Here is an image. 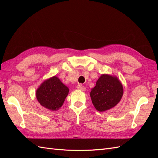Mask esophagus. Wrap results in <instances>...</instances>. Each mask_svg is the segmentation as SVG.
Segmentation results:
<instances>
[{
    "mask_svg": "<svg viewBox=\"0 0 158 158\" xmlns=\"http://www.w3.org/2000/svg\"><path fill=\"white\" fill-rule=\"evenodd\" d=\"M77 89H78L79 90H81V91H83V92H84V91L85 90V88L82 84H78L77 85Z\"/></svg>",
    "mask_w": 158,
    "mask_h": 158,
    "instance_id": "esophagus-1",
    "label": "esophagus"
}]
</instances>
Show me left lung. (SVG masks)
<instances>
[{"instance_id":"left-lung-1","label":"left lung","mask_w":158,"mask_h":158,"mask_svg":"<svg viewBox=\"0 0 158 158\" xmlns=\"http://www.w3.org/2000/svg\"><path fill=\"white\" fill-rule=\"evenodd\" d=\"M89 95L95 108L103 112L114 107L121 101L123 87L116 76L102 74Z\"/></svg>"}]
</instances>
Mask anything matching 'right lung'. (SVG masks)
Here are the masks:
<instances>
[{
  "instance_id": "right-lung-1",
  "label": "right lung",
  "mask_w": 158,
  "mask_h": 158,
  "mask_svg": "<svg viewBox=\"0 0 158 158\" xmlns=\"http://www.w3.org/2000/svg\"><path fill=\"white\" fill-rule=\"evenodd\" d=\"M69 92V88L54 76L40 85L36 90V98L43 107L56 111L63 106Z\"/></svg>"
}]
</instances>
